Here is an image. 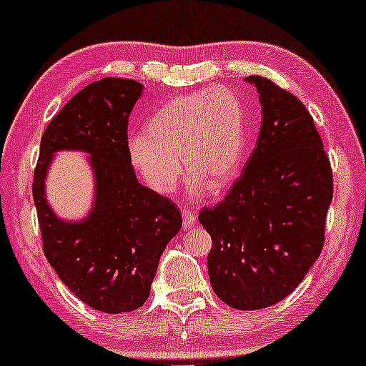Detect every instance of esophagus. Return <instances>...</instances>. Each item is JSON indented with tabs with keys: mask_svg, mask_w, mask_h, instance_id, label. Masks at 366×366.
<instances>
[{
	"mask_svg": "<svg viewBox=\"0 0 366 366\" xmlns=\"http://www.w3.org/2000/svg\"><path fill=\"white\" fill-rule=\"evenodd\" d=\"M197 224V215L193 212L183 210V227L184 229H192V227Z\"/></svg>",
	"mask_w": 366,
	"mask_h": 366,
	"instance_id": "1",
	"label": "esophagus"
}]
</instances>
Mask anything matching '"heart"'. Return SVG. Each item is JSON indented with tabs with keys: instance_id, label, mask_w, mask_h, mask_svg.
Here are the masks:
<instances>
[{
	"instance_id": "heart-1",
	"label": "heart",
	"mask_w": 366,
	"mask_h": 366,
	"mask_svg": "<svg viewBox=\"0 0 366 366\" xmlns=\"http://www.w3.org/2000/svg\"><path fill=\"white\" fill-rule=\"evenodd\" d=\"M127 153L142 182L156 193L172 192L182 174L180 159L189 172V192L200 193L205 184L218 192L234 179L244 159L240 99L224 87L173 99L151 117L146 134L131 137Z\"/></svg>"
}]
</instances>
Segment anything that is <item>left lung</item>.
I'll use <instances>...</instances> for the list:
<instances>
[{"mask_svg":"<svg viewBox=\"0 0 366 366\" xmlns=\"http://www.w3.org/2000/svg\"><path fill=\"white\" fill-rule=\"evenodd\" d=\"M245 80L262 104L255 149L225 200L198 220L212 237V289L250 311L282 301L320 257L333 172L305 104L260 75Z\"/></svg>","mask_w":366,"mask_h":366,"instance_id":"1","label":"left lung"}]
</instances>
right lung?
Returning a JSON list of instances; mask_svg holds the SVG:
<instances>
[{
  "label": "right lung",
  "instance_id": "1",
  "mask_svg": "<svg viewBox=\"0 0 366 366\" xmlns=\"http://www.w3.org/2000/svg\"><path fill=\"white\" fill-rule=\"evenodd\" d=\"M142 84L106 77L61 107L41 136L33 202L44 254L70 291L94 310L117 315L149 297L161 254L182 229L179 208L137 182L127 153V122ZM91 154L97 202L82 222L60 221L44 198V177L56 150Z\"/></svg>",
  "mask_w": 366,
  "mask_h": 366
}]
</instances>
